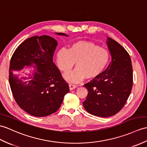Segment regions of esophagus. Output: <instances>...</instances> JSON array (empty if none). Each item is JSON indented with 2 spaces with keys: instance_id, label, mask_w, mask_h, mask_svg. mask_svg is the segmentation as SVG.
<instances>
[{
  "instance_id": "34e87169",
  "label": "esophagus",
  "mask_w": 147,
  "mask_h": 147,
  "mask_svg": "<svg viewBox=\"0 0 147 147\" xmlns=\"http://www.w3.org/2000/svg\"><path fill=\"white\" fill-rule=\"evenodd\" d=\"M69 90H73L75 89V88H76V85H73V84H69Z\"/></svg>"
}]
</instances>
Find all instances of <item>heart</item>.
Returning a JSON list of instances; mask_svg holds the SVG:
<instances>
[{
    "label": "heart",
    "mask_w": 147,
    "mask_h": 147,
    "mask_svg": "<svg viewBox=\"0 0 147 147\" xmlns=\"http://www.w3.org/2000/svg\"><path fill=\"white\" fill-rule=\"evenodd\" d=\"M56 59L59 69L64 73L69 72L76 63V69L64 78L68 82L76 83L86 78L93 80L100 76L108 65L110 53L93 42L80 40L71 44L68 50L59 49Z\"/></svg>",
    "instance_id": "b5f03b06"
}]
</instances>
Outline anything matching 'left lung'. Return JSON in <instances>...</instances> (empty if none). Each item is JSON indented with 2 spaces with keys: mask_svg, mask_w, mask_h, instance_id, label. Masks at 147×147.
<instances>
[{
  "mask_svg": "<svg viewBox=\"0 0 147 147\" xmlns=\"http://www.w3.org/2000/svg\"><path fill=\"white\" fill-rule=\"evenodd\" d=\"M111 56L107 69L84 86L88 90L83 104L89 113L100 117L115 115L124 107L133 86L130 56L116 40L107 37Z\"/></svg>",
  "mask_w": 147,
  "mask_h": 147,
  "instance_id": "8db88e82",
  "label": "left lung"
}]
</instances>
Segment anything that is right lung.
<instances>
[{"instance_id": "right-lung-1", "label": "right lung", "mask_w": 147, "mask_h": 147, "mask_svg": "<svg viewBox=\"0 0 147 147\" xmlns=\"http://www.w3.org/2000/svg\"><path fill=\"white\" fill-rule=\"evenodd\" d=\"M57 46V40L51 36H33L20 44L11 57L9 80L13 98L20 108L34 117L55 113L69 91L53 61ZM32 65L34 72L30 77L19 79V73L25 67Z\"/></svg>"}]
</instances>
